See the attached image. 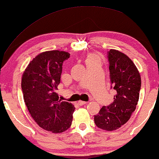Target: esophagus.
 Instances as JSON below:
<instances>
[{"instance_id":"34e87169","label":"esophagus","mask_w":159,"mask_h":159,"mask_svg":"<svg viewBox=\"0 0 159 159\" xmlns=\"http://www.w3.org/2000/svg\"><path fill=\"white\" fill-rule=\"evenodd\" d=\"M78 104H79L80 106H83V105H85V104H86V102L82 101V100H79V101H78Z\"/></svg>"}]
</instances>
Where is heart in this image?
Instances as JSON below:
<instances>
[{"mask_svg":"<svg viewBox=\"0 0 159 159\" xmlns=\"http://www.w3.org/2000/svg\"><path fill=\"white\" fill-rule=\"evenodd\" d=\"M86 65H89V64L95 63V62H100V57L97 53H91L88 56L87 59L86 60Z\"/></svg>","mask_w":159,"mask_h":159,"instance_id":"b5f03b06","label":"heart"}]
</instances>
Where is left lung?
I'll use <instances>...</instances> for the list:
<instances>
[{
  "label": "left lung",
  "mask_w": 159,
  "mask_h": 159,
  "mask_svg": "<svg viewBox=\"0 0 159 159\" xmlns=\"http://www.w3.org/2000/svg\"><path fill=\"white\" fill-rule=\"evenodd\" d=\"M110 78L115 92L114 102L103 106L94 120L97 127L112 131L125 124L135 111L141 89V76L131 59L119 51L108 52Z\"/></svg>",
  "instance_id": "1"
}]
</instances>
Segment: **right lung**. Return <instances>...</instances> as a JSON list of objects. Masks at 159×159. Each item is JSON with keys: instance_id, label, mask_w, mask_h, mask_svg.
I'll return each instance as SVG.
<instances>
[{"instance_id": "add662e5", "label": "right lung", "mask_w": 159, "mask_h": 159, "mask_svg": "<svg viewBox=\"0 0 159 159\" xmlns=\"http://www.w3.org/2000/svg\"><path fill=\"white\" fill-rule=\"evenodd\" d=\"M70 55L61 51L43 52L30 61L22 76L23 99L31 117L40 128L53 134L71 126L75 111L73 104L61 101L56 92L62 64Z\"/></svg>"}]
</instances>
